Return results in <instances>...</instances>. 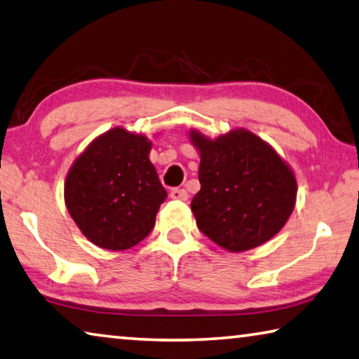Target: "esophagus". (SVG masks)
Listing matches in <instances>:
<instances>
[{
  "label": "esophagus",
  "mask_w": 359,
  "mask_h": 359,
  "mask_svg": "<svg viewBox=\"0 0 359 359\" xmlns=\"http://www.w3.org/2000/svg\"><path fill=\"white\" fill-rule=\"evenodd\" d=\"M170 197L173 198V201H187V192L184 189H172L170 191Z\"/></svg>",
  "instance_id": "1"
}]
</instances>
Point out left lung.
<instances>
[{"instance_id":"1","label":"left lung","mask_w":359,"mask_h":359,"mask_svg":"<svg viewBox=\"0 0 359 359\" xmlns=\"http://www.w3.org/2000/svg\"><path fill=\"white\" fill-rule=\"evenodd\" d=\"M189 140L201 156V191L191 203L198 229L231 252L275 237L296 207L297 181L290 163L246 128L216 138L192 128Z\"/></svg>"}]
</instances>
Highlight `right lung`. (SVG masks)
I'll return each instance as SVG.
<instances>
[{"label": "right lung", "instance_id": "1", "mask_svg": "<svg viewBox=\"0 0 359 359\" xmlns=\"http://www.w3.org/2000/svg\"><path fill=\"white\" fill-rule=\"evenodd\" d=\"M143 133L109 128L76 157L65 180V205L79 231L100 248L126 251L156 224L167 191L149 161Z\"/></svg>", "mask_w": 359, "mask_h": 359}]
</instances>
